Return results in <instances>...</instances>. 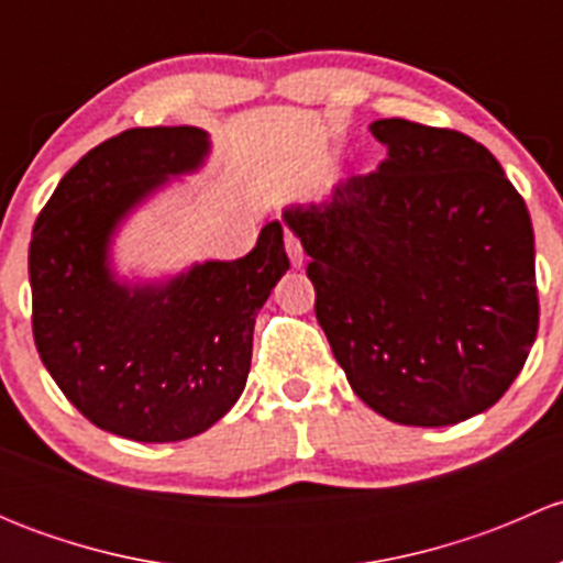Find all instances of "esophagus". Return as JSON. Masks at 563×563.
<instances>
[{
	"instance_id": "esophagus-1",
	"label": "esophagus",
	"mask_w": 563,
	"mask_h": 563,
	"mask_svg": "<svg viewBox=\"0 0 563 563\" xmlns=\"http://www.w3.org/2000/svg\"><path fill=\"white\" fill-rule=\"evenodd\" d=\"M286 250H288V258H291V266L294 269H299V266L305 264V250L294 234H286Z\"/></svg>"
}]
</instances>
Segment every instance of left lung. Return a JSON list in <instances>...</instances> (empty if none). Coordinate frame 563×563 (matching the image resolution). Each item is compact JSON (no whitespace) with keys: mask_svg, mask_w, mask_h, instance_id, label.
<instances>
[{"mask_svg":"<svg viewBox=\"0 0 563 563\" xmlns=\"http://www.w3.org/2000/svg\"><path fill=\"white\" fill-rule=\"evenodd\" d=\"M387 157L283 223L310 255L316 318L365 406L446 428L487 411L537 340L533 229L501 163L457 130L371 124Z\"/></svg>","mask_w":563,"mask_h":563,"instance_id":"1","label":"left lung"}]
</instances>
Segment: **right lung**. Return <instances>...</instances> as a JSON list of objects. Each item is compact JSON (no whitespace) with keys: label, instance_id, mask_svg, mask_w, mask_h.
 Masks as SVG:
<instances>
[{"label":"right lung","instance_id":"right-lung-1","mask_svg":"<svg viewBox=\"0 0 563 563\" xmlns=\"http://www.w3.org/2000/svg\"><path fill=\"white\" fill-rule=\"evenodd\" d=\"M209 155V133L190 124L124 130L62 176L32 231L37 354L106 433L192 439L247 384L255 316L288 269L280 220L236 261H192L163 277H124L113 261L122 225Z\"/></svg>","mask_w":563,"mask_h":563}]
</instances>
